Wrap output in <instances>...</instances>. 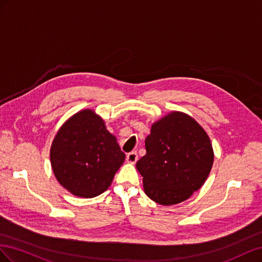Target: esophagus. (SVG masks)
Wrapping results in <instances>:
<instances>
[{
  "mask_svg": "<svg viewBox=\"0 0 262 262\" xmlns=\"http://www.w3.org/2000/svg\"><path fill=\"white\" fill-rule=\"evenodd\" d=\"M126 160H127V162H129V163H135V162L138 160V155H137V152L132 151V152H129V154H127Z\"/></svg>",
  "mask_w": 262,
  "mask_h": 262,
  "instance_id": "esophagus-1",
  "label": "esophagus"
}]
</instances>
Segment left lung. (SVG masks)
Segmentation results:
<instances>
[{
  "mask_svg": "<svg viewBox=\"0 0 262 262\" xmlns=\"http://www.w3.org/2000/svg\"><path fill=\"white\" fill-rule=\"evenodd\" d=\"M146 155L136 167L149 199L173 205L189 199L204 184L213 166L211 140L186 114L173 112L151 126Z\"/></svg>",
  "mask_w": 262,
  "mask_h": 262,
  "instance_id": "obj_1",
  "label": "left lung"
}]
</instances>
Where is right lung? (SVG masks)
<instances>
[{
    "mask_svg": "<svg viewBox=\"0 0 262 262\" xmlns=\"http://www.w3.org/2000/svg\"><path fill=\"white\" fill-rule=\"evenodd\" d=\"M50 160L59 183L74 195L89 199L107 190L125 154L103 119L84 110L59 129L51 145Z\"/></svg>",
    "mask_w": 262,
    "mask_h": 262,
    "instance_id": "1",
    "label": "right lung"
}]
</instances>
